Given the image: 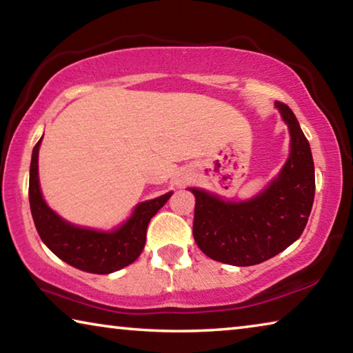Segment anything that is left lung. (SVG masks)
<instances>
[{"mask_svg":"<svg viewBox=\"0 0 353 353\" xmlns=\"http://www.w3.org/2000/svg\"><path fill=\"white\" fill-rule=\"evenodd\" d=\"M276 105L288 124L291 152L282 172L263 193L246 202H229L191 188L193 236L212 260L252 266L282 252L302 235L314 201V163L307 137L288 105Z\"/></svg>","mask_w":353,"mask_h":353,"instance_id":"obj_1","label":"left lung"}]
</instances>
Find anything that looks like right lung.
I'll return each mask as SVG.
<instances>
[{
    "label": "right lung",
    "mask_w": 353,
    "mask_h": 353,
    "mask_svg": "<svg viewBox=\"0 0 353 353\" xmlns=\"http://www.w3.org/2000/svg\"><path fill=\"white\" fill-rule=\"evenodd\" d=\"M34 146L29 172V204L35 229L59 259L77 270L93 274H110L134 263L146 243L151 218L165 205L171 193L141 202L126 223L113 232H98L71 225L45 204L39 187V148Z\"/></svg>",
    "instance_id": "1"
}]
</instances>
